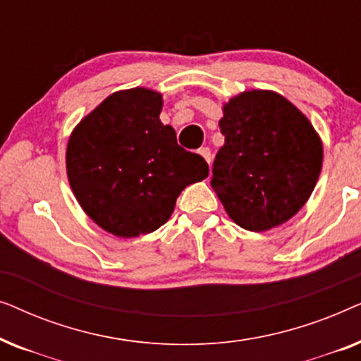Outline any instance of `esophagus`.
<instances>
[{"label":"esophagus","mask_w":361,"mask_h":361,"mask_svg":"<svg viewBox=\"0 0 361 361\" xmlns=\"http://www.w3.org/2000/svg\"><path fill=\"white\" fill-rule=\"evenodd\" d=\"M199 154H200L202 157H204V159L210 164V162H212V152H210L209 147H200Z\"/></svg>","instance_id":"34e87169"}]
</instances>
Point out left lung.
I'll return each instance as SVG.
<instances>
[{"label": "left lung", "instance_id": "obj_1", "mask_svg": "<svg viewBox=\"0 0 361 361\" xmlns=\"http://www.w3.org/2000/svg\"><path fill=\"white\" fill-rule=\"evenodd\" d=\"M225 145L212 167V189L241 228L266 231L288 221L312 194L322 142L307 118L274 92L253 90L224 106Z\"/></svg>", "mask_w": 361, "mask_h": 361}]
</instances>
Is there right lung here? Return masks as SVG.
Listing matches in <instances>:
<instances>
[{"label":"right lung","mask_w":361,"mask_h":361,"mask_svg":"<svg viewBox=\"0 0 361 361\" xmlns=\"http://www.w3.org/2000/svg\"><path fill=\"white\" fill-rule=\"evenodd\" d=\"M161 108L162 97L147 88L116 92L68 140L67 176L78 204L121 238L164 225L180 192L209 176L204 157L180 147L162 125Z\"/></svg>","instance_id":"add662e5"}]
</instances>
